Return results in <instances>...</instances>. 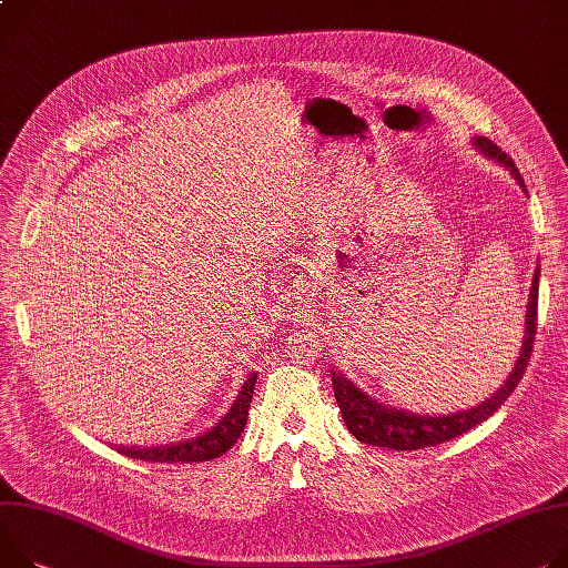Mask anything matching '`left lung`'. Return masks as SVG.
Returning a JSON list of instances; mask_svg holds the SVG:
<instances>
[{"instance_id":"1","label":"left lung","mask_w":568,"mask_h":568,"mask_svg":"<svg viewBox=\"0 0 568 568\" xmlns=\"http://www.w3.org/2000/svg\"><path fill=\"white\" fill-rule=\"evenodd\" d=\"M475 148L479 152H485L489 159H496L498 163H503L514 174V180L520 184V189L528 193L518 168L494 141H489L485 136H475ZM537 297H539V271L535 273V280H532L528 316H526V338H523L516 366L509 373L507 382L496 390V394L487 403L477 405L468 412H457V414H448V416H418V414H407V412L377 405L375 400L364 396L351 379H345L341 373H332L334 398H336V405L343 414L347 429L353 432L357 442L368 444V446L394 448V450H420V448L446 444V442L455 439V436L487 420L514 394L516 384L520 382L523 373H526V368H528L532 345H535V334H537V307H539Z\"/></svg>"}]
</instances>
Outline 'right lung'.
Masks as SVG:
<instances>
[{
  "label": "right lung",
  "mask_w": 568,
  "mask_h": 568,
  "mask_svg": "<svg viewBox=\"0 0 568 568\" xmlns=\"http://www.w3.org/2000/svg\"><path fill=\"white\" fill-rule=\"evenodd\" d=\"M254 386H256V373H252L245 379L239 398L234 400V405L225 414V418L215 427H211L209 432H204L202 436H195V439H191V442L172 444V446H150V448H120L118 446V450L126 457L145 459V462H161V464L163 462L165 464H178V462L191 464V462H209L213 457H221L239 442L241 432L245 429Z\"/></svg>",
  "instance_id": "add662e5"
}]
</instances>
